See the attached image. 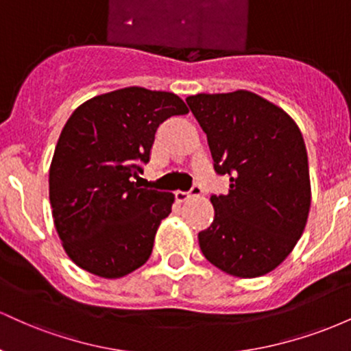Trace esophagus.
<instances>
[{"instance_id": "34e87169", "label": "esophagus", "mask_w": 351, "mask_h": 351, "mask_svg": "<svg viewBox=\"0 0 351 351\" xmlns=\"http://www.w3.org/2000/svg\"><path fill=\"white\" fill-rule=\"evenodd\" d=\"M199 193H201V188L198 186V184H193L189 191H176L175 196H176V199L180 201V203H183V201H186L188 198H191V196L199 195Z\"/></svg>"}]
</instances>
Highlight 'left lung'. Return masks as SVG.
<instances>
[{
	"mask_svg": "<svg viewBox=\"0 0 351 351\" xmlns=\"http://www.w3.org/2000/svg\"><path fill=\"white\" fill-rule=\"evenodd\" d=\"M208 136L226 195H213L215 219L198 234L201 252L221 271L259 277L300 239L310 209L308 160L295 122L249 90L186 99Z\"/></svg>",
	"mask_w": 351,
	"mask_h": 351,
	"instance_id": "1",
	"label": "left lung"
}]
</instances>
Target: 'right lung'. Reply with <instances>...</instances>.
<instances>
[{
	"label": "right lung",
	"instance_id": "obj_1",
	"mask_svg": "<svg viewBox=\"0 0 351 351\" xmlns=\"http://www.w3.org/2000/svg\"><path fill=\"white\" fill-rule=\"evenodd\" d=\"M188 114L171 92L125 87L87 100L60 132L49 170V199L67 256L106 279L134 272L150 257L173 193L140 188L156 128Z\"/></svg>",
	"mask_w": 351,
	"mask_h": 351
}]
</instances>
